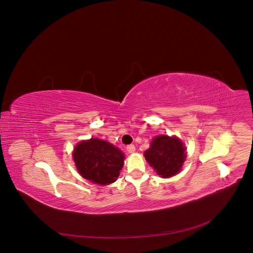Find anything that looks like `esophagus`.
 I'll return each instance as SVG.
<instances>
[{
  "label": "esophagus",
  "instance_id": "obj_1",
  "mask_svg": "<svg viewBox=\"0 0 253 253\" xmlns=\"http://www.w3.org/2000/svg\"><path fill=\"white\" fill-rule=\"evenodd\" d=\"M135 146L133 145V144H131V145H128L127 147H126V150L129 152V153H133V152H135Z\"/></svg>",
  "mask_w": 253,
  "mask_h": 253
}]
</instances>
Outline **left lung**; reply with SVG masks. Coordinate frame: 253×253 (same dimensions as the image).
<instances>
[{"instance_id":"8db88e82","label":"left lung","mask_w":253,"mask_h":253,"mask_svg":"<svg viewBox=\"0 0 253 253\" xmlns=\"http://www.w3.org/2000/svg\"><path fill=\"white\" fill-rule=\"evenodd\" d=\"M185 147L178 138L158 136L144 156L162 178H170L180 172L186 159Z\"/></svg>"}]
</instances>
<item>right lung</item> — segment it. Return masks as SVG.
Wrapping results in <instances>:
<instances>
[{
    "label": "right lung",
    "instance_id": "1",
    "mask_svg": "<svg viewBox=\"0 0 253 253\" xmlns=\"http://www.w3.org/2000/svg\"><path fill=\"white\" fill-rule=\"evenodd\" d=\"M124 158V154L117 147L95 138L80 142L73 152L79 174L99 185H108L117 180Z\"/></svg>",
    "mask_w": 253,
    "mask_h": 253
}]
</instances>
